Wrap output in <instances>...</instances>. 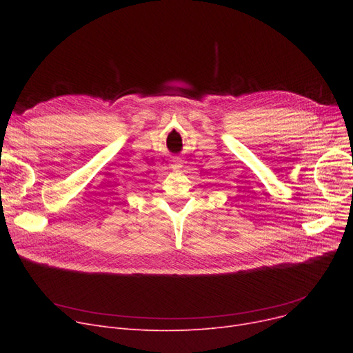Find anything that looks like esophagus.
Returning a JSON list of instances; mask_svg holds the SVG:
<instances>
[{"label": "esophagus", "mask_w": 353, "mask_h": 353, "mask_svg": "<svg viewBox=\"0 0 353 353\" xmlns=\"http://www.w3.org/2000/svg\"><path fill=\"white\" fill-rule=\"evenodd\" d=\"M181 160H174L173 161V164H172V169H174V170H179V169H181Z\"/></svg>", "instance_id": "34e87169"}]
</instances>
